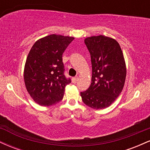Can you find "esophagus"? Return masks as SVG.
I'll use <instances>...</instances> for the list:
<instances>
[{"instance_id":"34e87169","label":"esophagus","mask_w":150,"mask_h":150,"mask_svg":"<svg viewBox=\"0 0 150 150\" xmlns=\"http://www.w3.org/2000/svg\"><path fill=\"white\" fill-rule=\"evenodd\" d=\"M78 80H79V77L76 76V77H73V83H76L77 81H78Z\"/></svg>"}]
</instances>
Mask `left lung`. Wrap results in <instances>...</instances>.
I'll use <instances>...</instances> for the list:
<instances>
[{
  "mask_svg": "<svg viewBox=\"0 0 150 150\" xmlns=\"http://www.w3.org/2000/svg\"><path fill=\"white\" fill-rule=\"evenodd\" d=\"M91 56L92 82L80 93L82 101L94 109L111 106L119 96L126 77V65L121 48L116 39L104 35L85 39Z\"/></svg>",
  "mask_w": 150,
  "mask_h": 150,
  "instance_id": "obj_1",
  "label": "left lung"
}]
</instances>
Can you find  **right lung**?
Returning a JSON list of instances; mask_svg holds the SVG:
<instances>
[{
	"mask_svg": "<svg viewBox=\"0 0 150 150\" xmlns=\"http://www.w3.org/2000/svg\"><path fill=\"white\" fill-rule=\"evenodd\" d=\"M75 38L50 34L38 40L31 48L24 68L26 89L37 104L49 106L63 98L70 83L63 72L62 56Z\"/></svg>",
	"mask_w": 150,
	"mask_h": 150,
	"instance_id": "add662e5",
	"label": "right lung"
}]
</instances>
